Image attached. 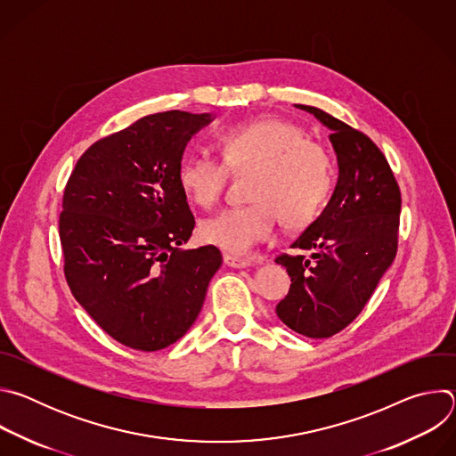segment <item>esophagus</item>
<instances>
[{"label": "esophagus", "instance_id": "34e87169", "mask_svg": "<svg viewBox=\"0 0 456 456\" xmlns=\"http://www.w3.org/2000/svg\"><path fill=\"white\" fill-rule=\"evenodd\" d=\"M224 264L227 267H232V269H247L252 265L250 259H245V257H238V256H231V254H224Z\"/></svg>", "mask_w": 456, "mask_h": 456}]
</instances>
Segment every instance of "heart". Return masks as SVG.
<instances>
[{
    "mask_svg": "<svg viewBox=\"0 0 456 456\" xmlns=\"http://www.w3.org/2000/svg\"><path fill=\"white\" fill-rule=\"evenodd\" d=\"M220 160L206 151L183 155L176 178L187 200L211 208L224 191L227 171H250L245 206L202 220L200 240L231 256H247L271 238L278 216L287 229L310 225L334 189V167L324 148L283 118L231 126L218 137Z\"/></svg>",
    "mask_w": 456,
    "mask_h": 456,
    "instance_id": "b5f03b06",
    "label": "heart"
}]
</instances>
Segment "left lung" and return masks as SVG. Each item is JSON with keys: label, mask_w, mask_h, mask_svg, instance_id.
Returning <instances> with one entry per match:
<instances>
[{"label": "left lung", "mask_w": 456, "mask_h": 456, "mask_svg": "<svg viewBox=\"0 0 456 456\" xmlns=\"http://www.w3.org/2000/svg\"><path fill=\"white\" fill-rule=\"evenodd\" d=\"M296 108L312 113L332 132L339 176L329 206L290 245L310 256L276 257L292 281L276 314L294 332L324 339L361 314L394 264L401 189L371 139L319 108Z\"/></svg>", "instance_id": "8db88e82"}]
</instances>
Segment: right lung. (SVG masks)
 <instances>
[{"instance_id": "add662e5", "label": "right lung", "mask_w": 456, "mask_h": 456, "mask_svg": "<svg viewBox=\"0 0 456 456\" xmlns=\"http://www.w3.org/2000/svg\"><path fill=\"white\" fill-rule=\"evenodd\" d=\"M215 117L164 111L92 144L62 197L64 276L115 341L157 352L197 321L222 265L216 247L182 248L194 216L176 171L191 137Z\"/></svg>"}]
</instances>
